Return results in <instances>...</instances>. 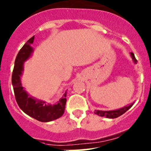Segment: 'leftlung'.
Segmentation results:
<instances>
[{
  "mask_svg": "<svg viewBox=\"0 0 151 151\" xmlns=\"http://www.w3.org/2000/svg\"><path fill=\"white\" fill-rule=\"evenodd\" d=\"M130 55H131V57H132L133 62L135 63V64H137V60L136 58H135V56H134V53L130 52ZM134 102L132 103V104H130L129 105H127V106H123V107H122V108H120V109H115V110H108V111L96 110V111H95V114L98 115L99 116L105 117V118H112V119H113V118H118V117L121 116V115H122L123 114H124L126 111L129 110V109L132 107V105L134 104Z\"/></svg>",
  "mask_w": 151,
  "mask_h": 151,
  "instance_id": "1",
  "label": "left lung"
}]
</instances>
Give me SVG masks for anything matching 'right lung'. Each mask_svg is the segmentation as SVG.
Instances as JSON below:
<instances>
[{
    "mask_svg": "<svg viewBox=\"0 0 151 151\" xmlns=\"http://www.w3.org/2000/svg\"><path fill=\"white\" fill-rule=\"evenodd\" d=\"M34 36L21 48L14 62L12 83L15 99L19 108L25 114L41 122H50L60 118L64 113L66 103V91L56 104H47L45 101L31 96L22 87L21 77L24 70V63L28 60L33 52L30 46L33 43Z\"/></svg>",
    "mask_w": 151,
    "mask_h": 151,
    "instance_id": "1",
    "label": "right lung"
}]
</instances>
